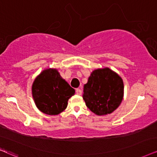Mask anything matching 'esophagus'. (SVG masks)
Returning <instances> with one entry per match:
<instances>
[{
	"label": "esophagus",
	"mask_w": 157,
	"mask_h": 157,
	"mask_svg": "<svg viewBox=\"0 0 157 157\" xmlns=\"http://www.w3.org/2000/svg\"><path fill=\"white\" fill-rule=\"evenodd\" d=\"M76 93H77V95L80 96V95L82 94V90H81L80 89H76Z\"/></svg>",
	"instance_id": "obj_1"
}]
</instances>
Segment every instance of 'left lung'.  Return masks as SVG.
<instances>
[{
	"instance_id": "1",
	"label": "left lung",
	"mask_w": 157,
	"mask_h": 157,
	"mask_svg": "<svg viewBox=\"0 0 157 157\" xmlns=\"http://www.w3.org/2000/svg\"><path fill=\"white\" fill-rule=\"evenodd\" d=\"M82 98L91 112L98 116L112 114L124 97V83L109 67L93 70L84 85Z\"/></svg>"
}]
</instances>
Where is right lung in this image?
I'll list each match as a JSON object with an SVG mask.
<instances>
[{
    "label": "right lung",
    "instance_id": "obj_1",
    "mask_svg": "<svg viewBox=\"0 0 157 157\" xmlns=\"http://www.w3.org/2000/svg\"><path fill=\"white\" fill-rule=\"evenodd\" d=\"M75 93V89L53 68L43 70L32 85V93L37 108L48 115H57L66 109L68 100Z\"/></svg>",
    "mask_w": 157,
    "mask_h": 157
}]
</instances>
